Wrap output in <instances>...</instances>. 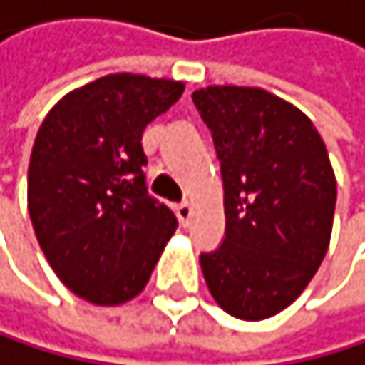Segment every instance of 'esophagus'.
<instances>
[{
  "label": "esophagus",
  "mask_w": 365,
  "mask_h": 365,
  "mask_svg": "<svg viewBox=\"0 0 365 365\" xmlns=\"http://www.w3.org/2000/svg\"><path fill=\"white\" fill-rule=\"evenodd\" d=\"M176 216H178V220H180V225L187 227V225H189V220H192V205H189V202H180V205L176 207Z\"/></svg>",
  "instance_id": "34e87169"
}]
</instances>
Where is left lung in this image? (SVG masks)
<instances>
[{"instance_id": "8db88e82", "label": "left lung", "mask_w": 365, "mask_h": 365, "mask_svg": "<svg viewBox=\"0 0 365 365\" xmlns=\"http://www.w3.org/2000/svg\"><path fill=\"white\" fill-rule=\"evenodd\" d=\"M225 189V241L200 254L227 314L261 321L294 303L330 245L336 178L312 120L259 86L194 91Z\"/></svg>"}]
</instances>
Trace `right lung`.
Wrapping results in <instances>:
<instances>
[{
	"instance_id": "add662e5",
	"label": "right lung",
	"mask_w": 365,
	"mask_h": 365,
	"mask_svg": "<svg viewBox=\"0 0 365 365\" xmlns=\"http://www.w3.org/2000/svg\"><path fill=\"white\" fill-rule=\"evenodd\" d=\"M182 91L176 80L111 73L66 93L37 131L31 222L57 279L88 303L138 297L178 227L147 194L143 131Z\"/></svg>"
}]
</instances>
